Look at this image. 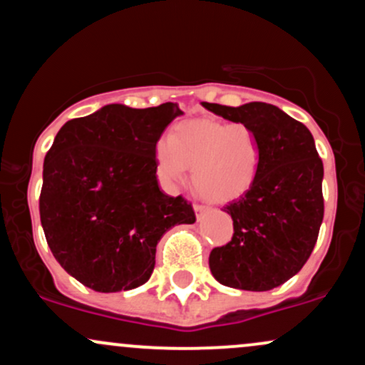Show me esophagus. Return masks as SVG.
<instances>
[{
    "mask_svg": "<svg viewBox=\"0 0 365 365\" xmlns=\"http://www.w3.org/2000/svg\"><path fill=\"white\" fill-rule=\"evenodd\" d=\"M194 211H195V218L201 220V216H202L204 213H206L207 207L202 206V204H194Z\"/></svg>",
    "mask_w": 365,
    "mask_h": 365,
    "instance_id": "esophagus-1",
    "label": "esophagus"
}]
</instances>
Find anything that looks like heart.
Returning <instances> with one entry per match:
<instances>
[{
	"label": "heart",
	"mask_w": 365,
	"mask_h": 365,
	"mask_svg": "<svg viewBox=\"0 0 365 365\" xmlns=\"http://www.w3.org/2000/svg\"><path fill=\"white\" fill-rule=\"evenodd\" d=\"M259 155L253 128L218 119L182 123L171 138H161L155 145L158 175L164 185L173 189L192 166L194 187L215 202L235 201L251 190Z\"/></svg>",
	"instance_id": "b5f03b06"
}]
</instances>
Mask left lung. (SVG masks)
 I'll return each instance as SVG.
<instances>
[{
    "label": "left lung",
    "mask_w": 365,
    "mask_h": 365,
    "mask_svg": "<svg viewBox=\"0 0 365 365\" xmlns=\"http://www.w3.org/2000/svg\"><path fill=\"white\" fill-rule=\"evenodd\" d=\"M204 109L253 128L259 142L255 185L225 206L234 220L232 241L215 247L210 268L220 284L270 291L302 270L314 251L324 218V166L305 124L279 107L202 102Z\"/></svg>",
    "instance_id": "obj_1"
}]
</instances>
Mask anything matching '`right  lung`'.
Wrapping results in <instances>:
<instances>
[{
  "instance_id": "add662e5",
  "label": "right lung",
  "mask_w": 365,
  "mask_h": 365,
  "mask_svg": "<svg viewBox=\"0 0 365 365\" xmlns=\"http://www.w3.org/2000/svg\"><path fill=\"white\" fill-rule=\"evenodd\" d=\"M183 112L110 103L60 128L43 164L39 216L60 267L98 293L142 286L171 227L194 223L182 195L159 189L155 145Z\"/></svg>"
}]
</instances>
